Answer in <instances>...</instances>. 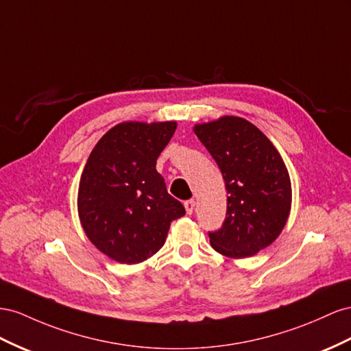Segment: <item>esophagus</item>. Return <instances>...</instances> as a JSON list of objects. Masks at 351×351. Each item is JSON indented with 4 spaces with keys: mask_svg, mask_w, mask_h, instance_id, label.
I'll use <instances>...</instances> for the list:
<instances>
[{
    "mask_svg": "<svg viewBox=\"0 0 351 351\" xmlns=\"http://www.w3.org/2000/svg\"><path fill=\"white\" fill-rule=\"evenodd\" d=\"M195 205L196 202L193 201V199H189V201L184 202V208H186V213L187 214H192L195 211Z\"/></svg>",
    "mask_w": 351,
    "mask_h": 351,
    "instance_id": "1",
    "label": "esophagus"
}]
</instances>
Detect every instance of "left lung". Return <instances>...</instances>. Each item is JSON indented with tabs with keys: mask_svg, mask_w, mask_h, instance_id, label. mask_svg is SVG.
Instances as JSON below:
<instances>
[{
	"mask_svg": "<svg viewBox=\"0 0 351 351\" xmlns=\"http://www.w3.org/2000/svg\"><path fill=\"white\" fill-rule=\"evenodd\" d=\"M195 134L215 159L227 191V213L211 246L226 257L245 258L267 248L285 227L292 189L285 162L263 132L239 117L196 124Z\"/></svg>",
	"mask_w": 351,
	"mask_h": 351,
	"instance_id": "8db88e82",
	"label": "left lung"
}]
</instances>
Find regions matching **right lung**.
Returning a JSON list of instances; mask_svg holds the SVG:
<instances>
[{"instance_id":"add662e5","label":"right lung","mask_w":351,"mask_h":351,"mask_svg":"<svg viewBox=\"0 0 351 351\" xmlns=\"http://www.w3.org/2000/svg\"><path fill=\"white\" fill-rule=\"evenodd\" d=\"M176 121H128L94 146L78 189V215L90 242L121 264H137L162 248L184 206L168 195L156 159Z\"/></svg>"}]
</instances>
